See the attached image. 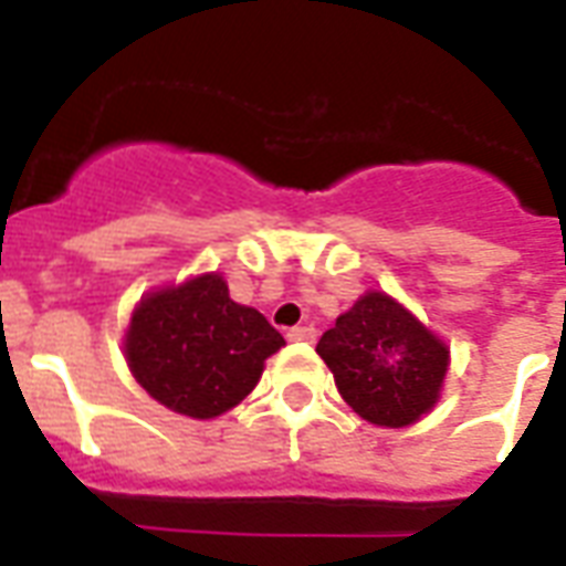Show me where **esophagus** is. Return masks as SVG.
Instances as JSON below:
<instances>
[{
	"mask_svg": "<svg viewBox=\"0 0 566 566\" xmlns=\"http://www.w3.org/2000/svg\"><path fill=\"white\" fill-rule=\"evenodd\" d=\"M314 337H317V328L314 326H293L287 332V340H293V344H311Z\"/></svg>",
	"mask_w": 566,
	"mask_h": 566,
	"instance_id": "esophagus-1",
	"label": "esophagus"
}]
</instances>
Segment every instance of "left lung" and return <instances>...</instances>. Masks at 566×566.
<instances>
[{"label":"left lung","instance_id":"1","mask_svg":"<svg viewBox=\"0 0 566 566\" xmlns=\"http://www.w3.org/2000/svg\"><path fill=\"white\" fill-rule=\"evenodd\" d=\"M319 358L346 405L387 429L434 408L449 370L447 344L387 293L370 291L319 337Z\"/></svg>","mask_w":566,"mask_h":566}]
</instances>
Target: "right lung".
I'll return each mask as SVG.
<instances>
[{"mask_svg": "<svg viewBox=\"0 0 566 566\" xmlns=\"http://www.w3.org/2000/svg\"><path fill=\"white\" fill-rule=\"evenodd\" d=\"M284 346L261 311L238 305L220 273L146 293L126 332L137 385L170 411L213 420L247 399Z\"/></svg>", "mask_w": 566, "mask_h": 566, "instance_id": "obj_1", "label": "right lung"}]
</instances>
